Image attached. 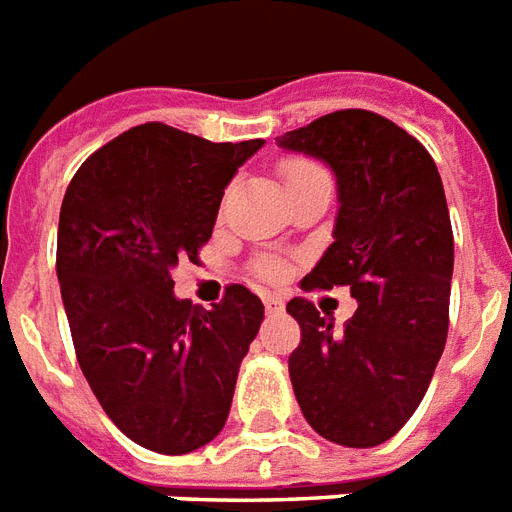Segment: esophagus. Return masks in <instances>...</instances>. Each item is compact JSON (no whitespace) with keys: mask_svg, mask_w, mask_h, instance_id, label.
<instances>
[{"mask_svg":"<svg viewBox=\"0 0 512 512\" xmlns=\"http://www.w3.org/2000/svg\"><path fill=\"white\" fill-rule=\"evenodd\" d=\"M284 311V303L279 297H265V313H281Z\"/></svg>","mask_w":512,"mask_h":512,"instance_id":"obj_1","label":"esophagus"}]
</instances>
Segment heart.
<instances>
[{
    "label": "heart",
    "mask_w": 512,
    "mask_h": 512,
    "mask_svg": "<svg viewBox=\"0 0 512 512\" xmlns=\"http://www.w3.org/2000/svg\"><path fill=\"white\" fill-rule=\"evenodd\" d=\"M319 172H324L319 167V164L308 162V159H287V162H281V180H284V188H292V185L303 183V180H308L311 175H319ZM268 271H273V268H268Z\"/></svg>",
    "instance_id": "b5f03b06"
}]
</instances>
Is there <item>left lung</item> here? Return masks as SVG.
<instances>
[{"mask_svg":"<svg viewBox=\"0 0 512 512\" xmlns=\"http://www.w3.org/2000/svg\"><path fill=\"white\" fill-rule=\"evenodd\" d=\"M337 177L335 241L303 289L350 287L342 329L305 297L289 377L305 420L340 446L366 449L404 428L449 332L454 236L444 183L420 140L372 111L345 108L276 138Z\"/></svg>","mask_w":512,"mask_h":512,"instance_id":"8db88e82","label":"left lung"}]
</instances>
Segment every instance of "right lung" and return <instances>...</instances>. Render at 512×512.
<instances>
[{
    "instance_id": "right-lung-1",
    "label": "right lung",
    "mask_w": 512,
    "mask_h": 512,
    "mask_svg": "<svg viewBox=\"0 0 512 512\" xmlns=\"http://www.w3.org/2000/svg\"><path fill=\"white\" fill-rule=\"evenodd\" d=\"M263 140L212 143L162 122L122 132L68 183L58 281L76 361L116 428L159 454L209 444L231 412L263 303L231 284L212 308L177 300L225 185Z\"/></svg>"
}]
</instances>
